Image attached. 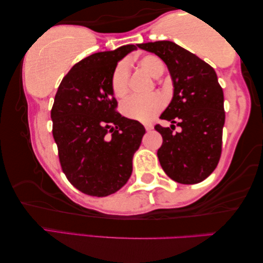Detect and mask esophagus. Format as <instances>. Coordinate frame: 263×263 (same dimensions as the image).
I'll return each instance as SVG.
<instances>
[{
    "label": "esophagus",
    "mask_w": 263,
    "mask_h": 263,
    "mask_svg": "<svg viewBox=\"0 0 263 263\" xmlns=\"http://www.w3.org/2000/svg\"><path fill=\"white\" fill-rule=\"evenodd\" d=\"M144 128H145V130H147V132H150L154 127H153V124L148 123V124H144Z\"/></svg>",
    "instance_id": "esophagus-1"
}]
</instances>
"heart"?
I'll return each instance as SVG.
<instances>
[{
    "label": "heart",
    "mask_w": 263,
    "mask_h": 263,
    "mask_svg": "<svg viewBox=\"0 0 263 263\" xmlns=\"http://www.w3.org/2000/svg\"><path fill=\"white\" fill-rule=\"evenodd\" d=\"M139 66L154 78H158L163 71L162 62L154 55H144L139 60ZM129 65L121 62L111 72L110 88L114 96L119 99L124 98L129 92ZM165 105V98L160 93L150 94L148 97H132L123 102L122 111L127 118L140 122H148L155 118Z\"/></svg>",
    "instance_id": "b5f03b06"
}]
</instances>
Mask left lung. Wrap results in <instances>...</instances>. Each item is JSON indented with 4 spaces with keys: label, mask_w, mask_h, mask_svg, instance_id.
<instances>
[{
    "label": "left lung",
    "mask_w": 263,
    "mask_h": 263,
    "mask_svg": "<svg viewBox=\"0 0 263 263\" xmlns=\"http://www.w3.org/2000/svg\"><path fill=\"white\" fill-rule=\"evenodd\" d=\"M158 55L170 72L174 97L161 115L175 124L155 129L163 137L157 156L171 179L180 184L203 182L216 169L221 155L225 124L223 92L216 71L208 63L174 42L137 44Z\"/></svg>",
    "instance_id": "left-lung-1"
}]
</instances>
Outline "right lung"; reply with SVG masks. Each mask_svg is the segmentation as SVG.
<instances>
[{
  "mask_svg": "<svg viewBox=\"0 0 263 263\" xmlns=\"http://www.w3.org/2000/svg\"><path fill=\"white\" fill-rule=\"evenodd\" d=\"M133 44L93 53L77 63L60 83L51 110L60 165L73 186L106 197L119 191L133 171L144 127L116 111L111 72Z\"/></svg>",
  "mask_w": 263,
  "mask_h": 263,
  "instance_id": "add662e5",
  "label": "right lung"
}]
</instances>
